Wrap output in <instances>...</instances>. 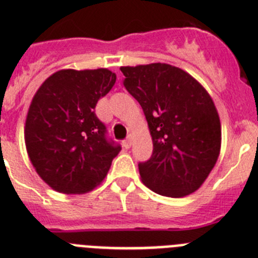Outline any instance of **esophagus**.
<instances>
[{"instance_id": "1", "label": "esophagus", "mask_w": 258, "mask_h": 258, "mask_svg": "<svg viewBox=\"0 0 258 258\" xmlns=\"http://www.w3.org/2000/svg\"><path fill=\"white\" fill-rule=\"evenodd\" d=\"M122 146H124V148H131L132 147V137H129V138L125 139L124 142H122Z\"/></svg>"}]
</instances>
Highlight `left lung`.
Wrapping results in <instances>:
<instances>
[{
  "mask_svg": "<svg viewBox=\"0 0 258 258\" xmlns=\"http://www.w3.org/2000/svg\"><path fill=\"white\" fill-rule=\"evenodd\" d=\"M120 70L152 137V156L138 165L142 183L166 197L192 195L210 175L221 150V122L211 96L192 75L169 63Z\"/></svg>",
  "mask_w": 258,
  "mask_h": 258,
  "instance_id": "8db88e82",
  "label": "left lung"
}]
</instances>
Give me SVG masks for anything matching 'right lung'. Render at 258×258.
<instances>
[{
  "instance_id": "right-lung-1",
  "label": "right lung",
  "mask_w": 258,
  "mask_h": 258,
  "mask_svg": "<svg viewBox=\"0 0 258 258\" xmlns=\"http://www.w3.org/2000/svg\"><path fill=\"white\" fill-rule=\"evenodd\" d=\"M115 82L116 74L105 68L62 69L35 92L25 120V147L38 175L56 192H91L119 155L121 148L107 142L94 113Z\"/></svg>"
}]
</instances>
